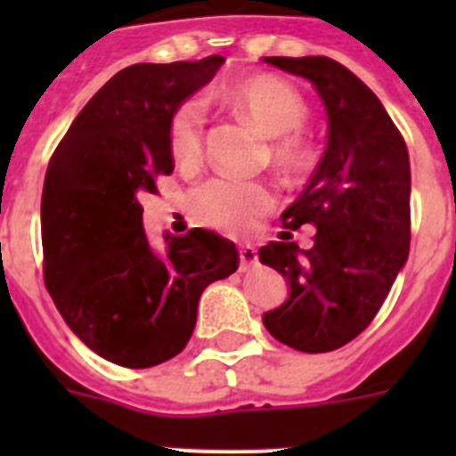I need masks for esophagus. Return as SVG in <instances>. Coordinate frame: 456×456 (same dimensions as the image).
<instances>
[{
	"instance_id": "34e87169",
	"label": "esophagus",
	"mask_w": 456,
	"mask_h": 456,
	"mask_svg": "<svg viewBox=\"0 0 456 456\" xmlns=\"http://www.w3.org/2000/svg\"><path fill=\"white\" fill-rule=\"evenodd\" d=\"M257 265V251L253 247H240V267L241 272H248Z\"/></svg>"
}]
</instances>
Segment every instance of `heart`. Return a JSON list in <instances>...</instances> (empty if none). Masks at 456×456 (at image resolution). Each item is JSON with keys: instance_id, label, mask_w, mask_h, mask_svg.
I'll return each mask as SVG.
<instances>
[{"instance_id": "heart-1", "label": "heart", "mask_w": 456, "mask_h": 456, "mask_svg": "<svg viewBox=\"0 0 456 456\" xmlns=\"http://www.w3.org/2000/svg\"><path fill=\"white\" fill-rule=\"evenodd\" d=\"M224 100L253 127L272 136V164L285 178H304L315 164L310 141L301 134L308 104L285 79L257 75L225 88ZM208 109L200 98H187L168 116L167 141L173 159L196 164L203 157ZM276 191L267 183L209 178L189 191V209L199 224L225 232H251L265 215L276 208Z\"/></svg>"}]
</instances>
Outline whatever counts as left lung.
Returning a JSON list of instances; mask_svg holds the SVG:
<instances>
[{
	"label": "left lung",
	"instance_id": "left-lung-1",
	"mask_svg": "<svg viewBox=\"0 0 456 456\" xmlns=\"http://www.w3.org/2000/svg\"><path fill=\"white\" fill-rule=\"evenodd\" d=\"M265 63L313 82L329 114V146L281 215L283 241L260 248V263L289 283V299L263 322L297 352H333L368 329L409 257V151L384 104L342 63L329 56H265ZM301 224L318 228L308 252L289 241Z\"/></svg>",
	"mask_w": 456,
	"mask_h": 456
}]
</instances>
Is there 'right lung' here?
I'll return each mask as SVG.
<instances>
[{
	"mask_svg": "<svg viewBox=\"0 0 456 456\" xmlns=\"http://www.w3.org/2000/svg\"><path fill=\"white\" fill-rule=\"evenodd\" d=\"M224 56L136 63L100 88L47 164L40 199L43 276L88 349L123 368L187 347L203 289L240 267L235 244L193 228L157 257L139 199L173 173L168 116L215 77Z\"/></svg>",
	"mask_w": 456,
	"mask_h": 456,
	"instance_id": "add662e5",
	"label": "right lung"
}]
</instances>
